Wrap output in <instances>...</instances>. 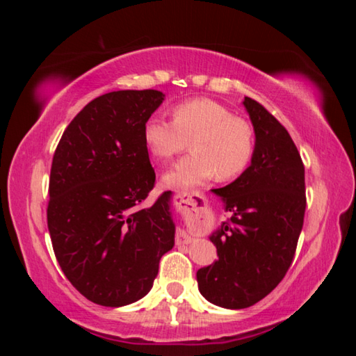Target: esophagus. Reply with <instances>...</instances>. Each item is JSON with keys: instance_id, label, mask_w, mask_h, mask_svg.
Returning a JSON list of instances; mask_svg holds the SVG:
<instances>
[{"instance_id": "34e87169", "label": "esophagus", "mask_w": 356, "mask_h": 356, "mask_svg": "<svg viewBox=\"0 0 356 356\" xmlns=\"http://www.w3.org/2000/svg\"><path fill=\"white\" fill-rule=\"evenodd\" d=\"M176 200L179 202H184V204L188 202L190 204L191 196H190V193H179V195H176ZM176 242H177V245L190 243L191 242V236H188V234H186L185 231H179L177 236H176Z\"/></svg>"}]
</instances>
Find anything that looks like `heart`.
<instances>
[{
	"label": "heart",
	"mask_w": 356,
	"mask_h": 356,
	"mask_svg": "<svg viewBox=\"0 0 356 356\" xmlns=\"http://www.w3.org/2000/svg\"><path fill=\"white\" fill-rule=\"evenodd\" d=\"M174 120L152 116L143 130L144 143L155 159L170 160L188 147L193 152L165 176L170 186L200 185L216 176L237 177L254 154V131L248 120L212 99L197 97L172 108Z\"/></svg>",
	"instance_id": "heart-1"
}]
</instances>
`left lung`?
<instances>
[{
	"instance_id": "1",
	"label": "left lung",
	"mask_w": 356,
	"mask_h": 356,
	"mask_svg": "<svg viewBox=\"0 0 356 356\" xmlns=\"http://www.w3.org/2000/svg\"><path fill=\"white\" fill-rule=\"evenodd\" d=\"M243 106L254 154L234 182L212 190L232 216L209 237L218 259L196 273L202 297L226 309L250 308L280 284L306 209L305 166L289 131L256 100L245 97Z\"/></svg>"
}]
</instances>
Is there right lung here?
I'll return each instance as SVG.
<instances>
[{
    "label": "right lung",
    "instance_id": "add662e5",
    "mask_svg": "<svg viewBox=\"0 0 356 356\" xmlns=\"http://www.w3.org/2000/svg\"><path fill=\"white\" fill-rule=\"evenodd\" d=\"M165 100L155 89L114 91L83 108L53 155L48 231L59 267L92 303L143 298L172 250L171 191L144 204L155 184L143 130Z\"/></svg>",
    "mask_w": 356,
    "mask_h": 356
}]
</instances>
